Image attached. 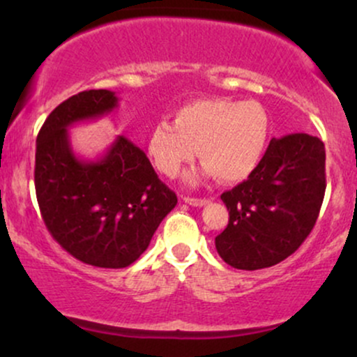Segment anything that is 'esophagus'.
I'll return each mask as SVG.
<instances>
[{"mask_svg": "<svg viewBox=\"0 0 357 357\" xmlns=\"http://www.w3.org/2000/svg\"><path fill=\"white\" fill-rule=\"evenodd\" d=\"M183 202L191 204V206H203V204L208 203V199L206 198H192V196H184Z\"/></svg>", "mask_w": 357, "mask_h": 357, "instance_id": "34e87169", "label": "esophagus"}]
</instances>
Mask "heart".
<instances>
[{"label":"heart","instance_id":"1","mask_svg":"<svg viewBox=\"0 0 357 357\" xmlns=\"http://www.w3.org/2000/svg\"><path fill=\"white\" fill-rule=\"evenodd\" d=\"M268 134V114L257 102L199 99L176 110L173 124H155L146 147L155 169L165 176L178 174L196 151L204 165L203 176L233 183L253 173L264 158Z\"/></svg>","mask_w":357,"mask_h":357}]
</instances>
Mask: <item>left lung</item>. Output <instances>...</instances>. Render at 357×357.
<instances>
[{
  "label": "left lung",
  "mask_w": 357,
  "mask_h": 357,
  "mask_svg": "<svg viewBox=\"0 0 357 357\" xmlns=\"http://www.w3.org/2000/svg\"><path fill=\"white\" fill-rule=\"evenodd\" d=\"M326 192V147L304 132L272 139L264 158L221 199L230 220L215 238L220 257L240 270L280 264L312 231Z\"/></svg>",
  "instance_id": "obj_1"
}]
</instances>
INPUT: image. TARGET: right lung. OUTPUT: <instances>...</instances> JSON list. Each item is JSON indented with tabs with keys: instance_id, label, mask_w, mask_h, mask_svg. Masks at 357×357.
<instances>
[{
	"instance_id": "1",
	"label": "right lung",
	"mask_w": 357,
	"mask_h": 357,
	"mask_svg": "<svg viewBox=\"0 0 357 357\" xmlns=\"http://www.w3.org/2000/svg\"><path fill=\"white\" fill-rule=\"evenodd\" d=\"M117 102L104 89L72 96L36 137L35 190L45 227L65 252L100 268L134 264L178 203L144 151L124 136L97 161L73 153L68 127L112 112Z\"/></svg>"
}]
</instances>
